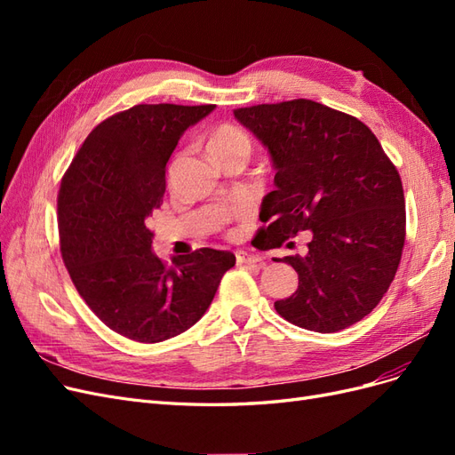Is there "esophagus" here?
<instances>
[{"label": "esophagus", "mask_w": 455, "mask_h": 455, "mask_svg": "<svg viewBox=\"0 0 455 455\" xmlns=\"http://www.w3.org/2000/svg\"><path fill=\"white\" fill-rule=\"evenodd\" d=\"M264 259L259 254L251 252V251H239L237 252V261L239 264H246V266H252V264H259V261Z\"/></svg>", "instance_id": "esophagus-1"}]
</instances>
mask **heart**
I'll return each instance as SVG.
<instances>
[{"label": "heart", "instance_id": "obj_1", "mask_svg": "<svg viewBox=\"0 0 455 455\" xmlns=\"http://www.w3.org/2000/svg\"><path fill=\"white\" fill-rule=\"evenodd\" d=\"M251 136L243 129L233 125H220L216 127L206 142V149H209L211 157L226 156V154H251Z\"/></svg>", "mask_w": 455, "mask_h": 455}]
</instances>
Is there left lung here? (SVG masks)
I'll list each match as a JSON object with an SVG mask.
<instances>
[{
	"label": "left lung",
	"instance_id": "1",
	"mask_svg": "<svg viewBox=\"0 0 455 455\" xmlns=\"http://www.w3.org/2000/svg\"><path fill=\"white\" fill-rule=\"evenodd\" d=\"M264 144L275 189L261 199L259 249L307 231L306 254L284 256L298 291L275 301L288 323L330 334L374 309L401 264L406 211L401 176L363 121L298 99L235 109Z\"/></svg>",
	"mask_w": 455,
	"mask_h": 455
}]
</instances>
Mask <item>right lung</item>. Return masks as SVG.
Returning a JSON list of instances; mask_svg holds the SVG:
<instances>
[{"label": "right lung", "instance_id": "right-lung-1", "mask_svg": "<svg viewBox=\"0 0 455 455\" xmlns=\"http://www.w3.org/2000/svg\"><path fill=\"white\" fill-rule=\"evenodd\" d=\"M216 106L140 104L102 121L79 148L59 191L60 252L79 296L114 332L157 343L194 326L235 266L199 249L164 266L149 216L180 136Z\"/></svg>", "mask_w": 455, "mask_h": 455}]
</instances>
